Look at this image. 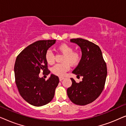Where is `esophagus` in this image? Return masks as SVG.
<instances>
[{
	"mask_svg": "<svg viewBox=\"0 0 126 126\" xmlns=\"http://www.w3.org/2000/svg\"><path fill=\"white\" fill-rule=\"evenodd\" d=\"M63 79H64V78H63V77H59V80H60V81H61L63 80Z\"/></svg>",
	"mask_w": 126,
	"mask_h": 126,
	"instance_id": "34e87169",
	"label": "esophagus"
}]
</instances>
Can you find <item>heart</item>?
Returning a JSON list of instances; mask_svg holds the SVG:
<instances>
[{"mask_svg":"<svg viewBox=\"0 0 126 126\" xmlns=\"http://www.w3.org/2000/svg\"><path fill=\"white\" fill-rule=\"evenodd\" d=\"M58 50L63 53V63L56 64L51 69L52 73L58 76H63L70 69V65L75 66L79 63L80 55L77 51H74L73 47L69 45L63 44L58 46ZM45 60L49 64H53L54 62V56L50 50H47L45 54Z\"/></svg>","mask_w":126,"mask_h":126,"instance_id":"1","label":"heart"}]
</instances>
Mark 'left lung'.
Returning <instances> with one entry per match:
<instances>
[{"instance_id": "8db88e82", "label": "left lung", "mask_w": 126, "mask_h": 126, "mask_svg": "<svg viewBox=\"0 0 126 126\" xmlns=\"http://www.w3.org/2000/svg\"><path fill=\"white\" fill-rule=\"evenodd\" d=\"M81 50L82 57L72 73L82 76L77 83L71 78L72 84L67 94L74 104L85 106L93 102L101 94L106 82L107 69L101 49L97 45L82 38L71 39Z\"/></svg>"}]
</instances>
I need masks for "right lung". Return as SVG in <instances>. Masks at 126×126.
I'll return each mask as SVG.
<instances>
[{
  "label": "right lung",
  "instance_id": "right-lung-1",
  "mask_svg": "<svg viewBox=\"0 0 126 126\" xmlns=\"http://www.w3.org/2000/svg\"><path fill=\"white\" fill-rule=\"evenodd\" d=\"M56 40L36 41L23 49L17 56L14 66L15 83L23 99L34 106H44L53 99L59 83L58 76L51 74L47 80L40 78L41 71L50 73L45 54Z\"/></svg>",
  "mask_w": 126,
  "mask_h": 126
}]
</instances>
